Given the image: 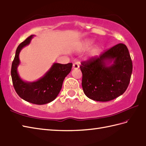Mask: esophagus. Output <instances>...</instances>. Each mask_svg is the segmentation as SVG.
<instances>
[{"label": "esophagus", "mask_w": 146, "mask_h": 146, "mask_svg": "<svg viewBox=\"0 0 146 146\" xmlns=\"http://www.w3.org/2000/svg\"><path fill=\"white\" fill-rule=\"evenodd\" d=\"M79 65H80V64H79V62H75V63H74L73 64V67H72V68L74 69H79Z\"/></svg>", "instance_id": "1"}]
</instances>
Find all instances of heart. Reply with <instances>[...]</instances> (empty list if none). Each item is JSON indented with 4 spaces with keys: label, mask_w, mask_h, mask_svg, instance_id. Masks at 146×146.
I'll list each match as a JSON object with an SVG mask.
<instances>
[{
    "label": "heart",
    "mask_w": 146,
    "mask_h": 146,
    "mask_svg": "<svg viewBox=\"0 0 146 146\" xmlns=\"http://www.w3.org/2000/svg\"><path fill=\"white\" fill-rule=\"evenodd\" d=\"M93 44V40L92 39H90V38H86V39L84 40L81 44V46H80V50L84 51L86 50L89 49V48L92 46ZM96 50V48L93 50L92 52H94Z\"/></svg>",
    "instance_id": "obj_1"
}]
</instances>
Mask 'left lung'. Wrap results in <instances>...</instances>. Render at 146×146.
Segmentation results:
<instances>
[{
  "label": "left lung",
  "instance_id": "8db88e82",
  "mask_svg": "<svg viewBox=\"0 0 146 146\" xmlns=\"http://www.w3.org/2000/svg\"><path fill=\"white\" fill-rule=\"evenodd\" d=\"M82 86L89 99L107 102L123 94L130 82L132 62L127 47L118 44L80 66Z\"/></svg>",
  "mask_w": 146,
  "mask_h": 146
}]
</instances>
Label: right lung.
I'll return each mask as SVG.
<instances>
[{
  "instance_id": "right-lung-1",
  "label": "right lung",
  "mask_w": 146,
  "mask_h": 146,
  "mask_svg": "<svg viewBox=\"0 0 146 146\" xmlns=\"http://www.w3.org/2000/svg\"><path fill=\"white\" fill-rule=\"evenodd\" d=\"M33 36V35L29 36L17 47L12 64L11 76L13 86L21 98L34 104L42 105L53 101L57 98L65 77L72 69V64L54 63L45 75L36 81H24L19 76L17 71L20 64L19 54L22 48L30 44Z\"/></svg>"
}]
</instances>
